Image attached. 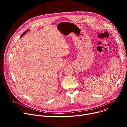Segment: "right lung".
Masks as SVG:
<instances>
[{"label": "right lung", "mask_w": 127, "mask_h": 127, "mask_svg": "<svg viewBox=\"0 0 127 127\" xmlns=\"http://www.w3.org/2000/svg\"><path fill=\"white\" fill-rule=\"evenodd\" d=\"M28 31H29V30H26V31H25L23 33V34H22V35H21V37H22V36H23V35H24L26 34V33L27 32H28Z\"/></svg>", "instance_id": "1"}]
</instances>
